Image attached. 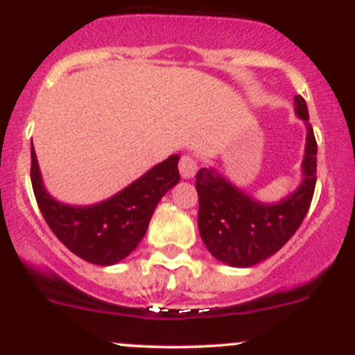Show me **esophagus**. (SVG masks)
Listing matches in <instances>:
<instances>
[{"label":"esophagus","instance_id":"esophagus-1","mask_svg":"<svg viewBox=\"0 0 355 355\" xmlns=\"http://www.w3.org/2000/svg\"><path fill=\"white\" fill-rule=\"evenodd\" d=\"M178 170H180L182 178L189 180V178H192L197 173V162L189 155L182 156L180 163H178Z\"/></svg>","mask_w":355,"mask_h":355}]
</instances>
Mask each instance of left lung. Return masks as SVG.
<instances>
[{"instance_id":"8db88e82","label":"left lung","mask_w":355,"mask_h":355,"mask_svg":"<svg viewBox=\"0 0 355 355\" xmlns=\"http://www.w3.org/2000/svg\"><path fill=\"white\" fill-rule=\"evenodd\" d=\"M294 114L306 125L301 184L277 202H262L230 182L216 168H200L196 177L199 193V233L219 262L252 267L284 246L303 223L316 184V141L308 122V107L294 96Z\"/></svg>"}]
</instances>
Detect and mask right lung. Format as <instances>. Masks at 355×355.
Returning <instances> with one entry per match:
<instances>
[{
	"label": "right lung",
	"instance_id": "obj_1",
	"mask_svg": "<svg viewBox=\"0 0 355 355\" xmlns=\"http://www.w3.org/2000/svg\"><path fill=\"white\" fill-rule=\"evenodd\" d=\"M30 153V178L44 219L66 248L95 266H114L130 255L146 234L162 197L180 182V156L171 155L109 199L71 206L47 192L33 144Z\"/></svg>",
	"mask_w": 355,
	"mask_h": 355
}]
</instances>
